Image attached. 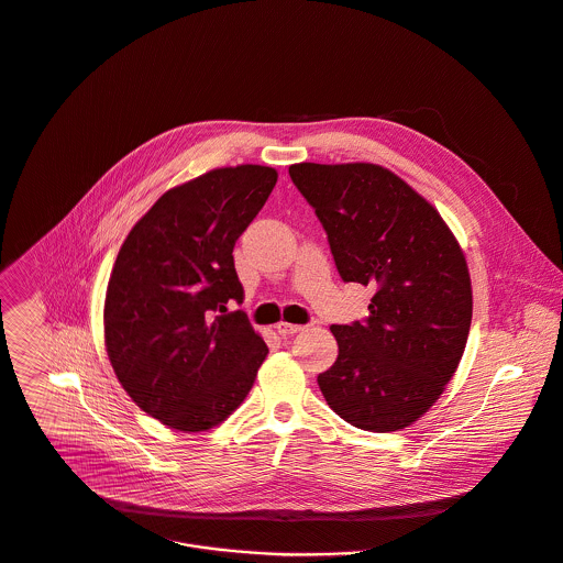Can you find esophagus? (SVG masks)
<instances>
[{
    "mask_svg": "<svg viewBox=\"0 0 563 563\" xmlns=\"http://www.w3.org/2000/svg\"><path fill=\"white\" fill-rule=\"evenodd\" d=\"M301 330V325H295V323H286V321H279L277 323V332L282 334V336H292V334H297Z\"/></svg>",
    "mask_w": 563,
    "mask_h": 563,
    "instance_id": "1",
    "label": "esophagus"
}]
</instances>
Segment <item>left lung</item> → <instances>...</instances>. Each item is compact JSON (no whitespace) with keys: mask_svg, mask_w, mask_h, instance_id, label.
I'll return each mask as SVG.
<instances>
[{"mask_svg":"<svg viewBox=\"0 0 563 563\" xmlns=\"http://www.w3.org/2000/svg\"><path fill=\"white\" fill-rule=\"evenodd\" d=\"M321 220L343 282L376 288L365 321L332 325L339 356L319 374L350 424L387 433L416 422L462 358L473 292L464 253L420 194L372 163L288 169Z\"/></svg>","mask_w":563,"mask_h":563,"instance_id":"left-lung-1","label":"left lung"}]
</instances>
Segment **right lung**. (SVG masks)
Returning a JSON list of instances; mask_svg holds the SVG:
<instances>
[{
    "mask_svg": "<svg viewBox=\"0 0 563 563\" xmlns=\"http://www.w3.org/2000/svg\"><path fill=\"white\" fill-rule=\"evenodd\" d=\"M277 172L238 165L163 194L125 238L106 292V350L130 398L163 424L196 433L251 391L268 347L242 310L233 246Z\"/></svg>",
    "mask_w": 563,
    "mask_h": 563,
    "instance_id": "right-lung-1",
    "label": "right lung"
}]
</instances>
